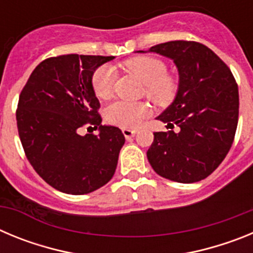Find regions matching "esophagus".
<instances>
[{"label":"esophagus","instance_id":"obj_1","mask_svg":"<svg viewBox=\"0 0 253 253\" xmlns=\"http://www.w3.org/2000/svg\"><path fill=\"white\" fill-rule=\"evenodd\" d=\"M137 130L135 129H129V128H123V134H124L125 138H131L135 135Z\"/></svg>","mask_w":253,"mask_h":253}]
</instances>
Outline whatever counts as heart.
<instances>
[{
	"label": "heart",
	"instance_id": "1",
	"mask_svg": "<svg viewBox=\"0 0 253 253\" xmlns=\"http://www.w3.org/2000/svg\"><path fill=\"white\" fill-rule=\"evenodd\" d=\"M124 67L137 76L146 84V96L156 105L165 106L173 101L178 90L176 76L167 72L165 60L153 55H139L125 60ZM116 72L111 66L102 64L91 76L92 91L99 99L107 100L111 96ZM148 114V107L143 102L116 101L106 109V120L123 128H135Z\"/></svg>",
	"mask_w": 253,
	"mask_h": 253
}]
</instances>
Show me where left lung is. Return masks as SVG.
<instances>
[{"instance_id": "8db88e82", "label": "left lung", "mask_w": 253, "mask_h": 253, "mask_svg": "<svg viewBox=\"0 0 253 253\" xmlns=\"http://www.w3.org/2000/svg\"><path fill=\"white\" fill-rule=\"evenodd\" d=\"M151 51L173 59L180 84L175 101L157 119L178 131H156L147 157L158 175L198 182L214 172L232 147L240 96L231 69L198 42L173 40Z\"/></svg>"}]
</instances>
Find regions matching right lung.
Returning a JSON list of instances; mask_svg holds the SVG:
<instances>
[{
  "label": "right lung",
  "mask_w": 253,
  "mask_h": 253,
  "mask_svg": "<svg viewBox=\"0 0 253 253\" xmlns=\"http://www.w3.org/2000/svg\"><path fill=\"white\" fill-rule=\"evenodd\" d=\"M114 57L64 54L38 64L19 97L16 122L22 148L33 169L62 193L84 195L100 189L115 173L125 137L101 125L100 102L91 76ZM94 125L99 136H81Z\"/></svg>",
  "instance_id": "obj_1"
}]
</instances>
